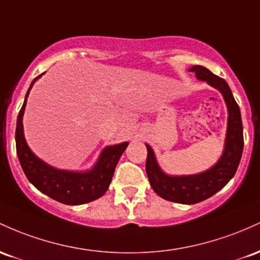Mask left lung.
Wrapping results in <instances>:
<instances>
[{
	"label": "left lung",
	"mask_w": 260,
	"mask_h": 260,
	"mask_svg": "<svg viewBox=\"0 0 260 260\" xmlns=\"http://www.w3.org/2000/svg\"><path fill=\"white\" fill-rule=\"evenodd\" d=\"M189 71L195 72L198 80L206 81L220 91L229 110L227 133L223 152L220 159L208 171L193 176H168L162 171L150 145L147 147L146 173L154 193L163 199L179 204H197L208 199L223 188L235 176L243 151V125L240 107L236 103L229 84L223 78L212 74L206 67L195 65Z\"/></svg>",
	"instance_id": "obj_1"
}]
</instances>
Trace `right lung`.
<instances>
[{"instance_id": "right-lung-1", "label": "right lung", "mask_w": 260, "mask_h": 260, "mask_svg": "<svg viewBox=\"0 0 260 260\" xmlns=\"http://www.w3.org/2000/svg\"><path fill=\"white\" fill-rule=\"evenodd\" d=\"M42 75L33 80L19 110L16 127V148L25 177L38 190L66 205H81L98 199L108 190L115 167L129 142L108 146L97 163L87 172L63 171L49 166L31 152L23 133V114L31 87Z\"/></svg>"}]
</instances>
